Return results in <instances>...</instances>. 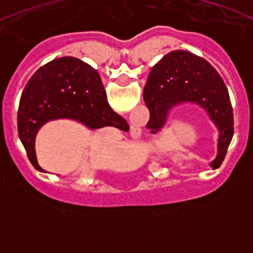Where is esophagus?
<instances>
[{"mask_svg":"<svg viewBox=\"0 0 253 253\" xmlns=\"http://www.w3.org/2000/svg\"><path fill=\"white\" fill-rule=\"evenodd\" d=\"M134 133L137 134V135H139V134H140V129H137V128H135V129H134Z\"/></svg>","mask_w":253,"mask_h":253,"instance_id":"esophagus-1","label":"esophagus"}]
</instances>
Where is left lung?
<instances>
[{
  "label": "left lung",
  "instance_id": "obj_1",
  "mask_svg": "<svg viewBox=\"0 0 253 253\" xmlns=\"http://www.w3.org/2000/svg\"><path fill=\"white\" fill-rule=\"evenodd\" d=\"M154 131L162 128L172 106L191 102L204 107L219 130L218 154L210 163L218 169L233 137V109L225 84L211 64L187 50H172L152 67L143 91Z\"/></svg>",
  "mask_w": 253,
  "mask_h": 253
}]
</instances>
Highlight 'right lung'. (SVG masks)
<instances>
[{
  "instance_id": "obj_1",
  "label": "right lung",
  "mask_w": 253,
  "mask_h": 253,
  "mask_svg": "<svg viewBox=\"0 0 253 253\" xmlns=\"http://www.w3.org/2000/svg\"><path fill=\"white\" fill-rule=\"evenodd\" d=\"M72 119L90 129L118 128L124 122L107 102L100 75L75 57L50 60L26 84L20 99L17 130L29 161L38 169L35 137L46 122Z\"/></svg>"
}]
</instances>
